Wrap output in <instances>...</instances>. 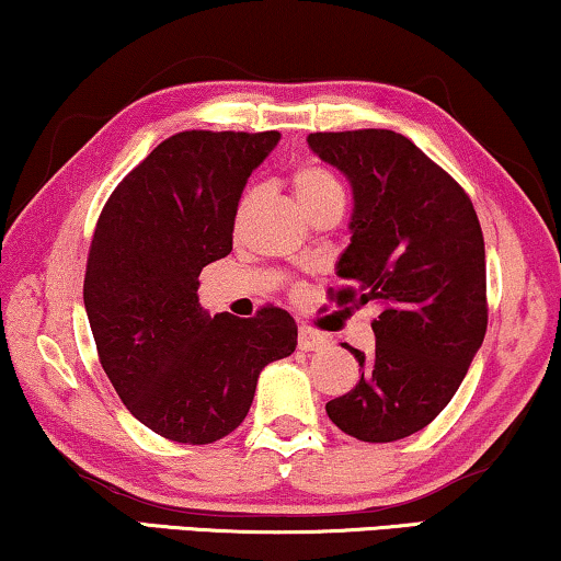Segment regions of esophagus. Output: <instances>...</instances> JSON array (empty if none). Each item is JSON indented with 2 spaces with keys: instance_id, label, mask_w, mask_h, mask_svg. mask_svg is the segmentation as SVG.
I'll return each instance as SVG.
<instances>
[{
  "instance_id": "34e87169",
  "label": "esophagus",
  "mask_w": 561,
  "mask_h": 561,
  "mask_svg": "<svg viewBox=\"0 0 561 561\" xmlns=\"http://www.w3.org/2000/svg\"><path fill=\"white\" fill-rule=\"evenodd\" d=\"M329 344V336L321 334V331H313L308 327H300L298 331V346L304 348V352H316V348H323Z\"/></svg>"
}]
</instances>
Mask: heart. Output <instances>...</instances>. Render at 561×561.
Here are the masks:
<instances>
[{
	"label": "heart",
	"instance_id": "heart-1",
	"mask_svg": "<svg viewBox=\"0 0 561 561\" xmlns=\"http://www.w3.org/2000/svg\"><path fill=\"white\" fill-rule=\"evenodd\" d=\"M294 192H296V199L300 207H311L316 202L331 197V194H344L341 192V184L334 174L329 172V169H323L319 164H304L300 169H296L294 174ZM250 205V194L240 199V207H238V220L242 215H245V209Z\"/></svg>",
	"mask_w": 561,
	"mask_h": 561
}]
</instances>
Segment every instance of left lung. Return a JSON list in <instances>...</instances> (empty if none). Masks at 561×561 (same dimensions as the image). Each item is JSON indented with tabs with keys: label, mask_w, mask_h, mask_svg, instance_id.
Listing matches in <instances>:
<instances>
[{
	"label": "left lung",
	"mask_w": 561,
	"mask_h": 561,
	"mask_svg": "<svg viewBox=\"0 0 561 561\" xmlns=\"http://www.w3.org/2000/svg\"><path fill=\"white\" fill-rule=\"evenodd\" d=\"M316 157L352 184V242L339 304L375 300L377 344L352 392L327 402L339 430L392 443L430 425L458 392L489 327L485 248L473 202L408 136L387 128L311 134Z\"/></svg>",
	"instance_id": "left-lung-1"
}]
</instances>
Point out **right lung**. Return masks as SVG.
I'll use <instances>...</instances> for the list:
<instances>
[{"mask_svg":"<svg viewBox=\"0 0 561 561\" xmlns=\"http://www.w3.org/2000/svg\"><path fill=\"white\" fill-rule=\"evenodd\" d=\"M278 131H182L124 176L95 222L83 300L99 359L131 415L174 443L230 435L265 364L298 329L265 306L253 319L199 306L202 267L230 255L248 176Z\"/></svg>","mask_w":561,"mask_h":561,"instance_id":"obj_1","label":"right lung"}]
</instances>
